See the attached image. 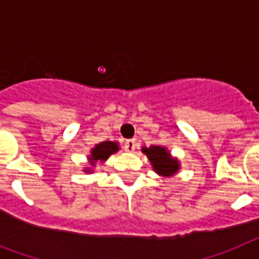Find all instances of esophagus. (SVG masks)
<instances>
[{
  "label": "esophagus",
  "instance_id": "34e87169",
  "mask_svg": "<svg viewBox=\"0 0 259 259\" xmlns=\"http://www.w3.org/2000/svg\"><path fill=\"white\" fill-rule=\"evenodd\" d=\"M137 148V142L136 139H127L125 142V151L127 152H134Z\"/></svg>",
  "mask_w": 259,
  "mask_h": 259
}]
</instances>
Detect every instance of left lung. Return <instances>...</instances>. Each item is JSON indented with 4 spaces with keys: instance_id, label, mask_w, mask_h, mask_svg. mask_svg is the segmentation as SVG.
<instances>
[{
    "instance_id": "obj_1",
    "label": "left lung",
    "mask_w": 259,
    "mask_h": 259,
    "mask_svg": "<svg viewBox=\"0 0 259 259\" xmlns=\"http://www.w3.org/2000/svg\"><path fill=\"white\" fill-rule=\"evenodd\" d=\"M142 152L148 157V160L151 163L152 169L163 177H170L177 175L181 168L179 159L172 156L167 147L160 145H152L150 147L143 146Z\"/></svg>"
}]
</instances>
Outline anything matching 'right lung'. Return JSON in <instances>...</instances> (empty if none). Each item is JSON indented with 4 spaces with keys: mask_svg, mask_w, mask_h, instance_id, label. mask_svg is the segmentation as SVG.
<instances>
[{
    "mask_svg": "<svg viewBox=\"0 0 259 259\" xmlns=\"http://www.w3.org/2000/svg\"><path fill=\"white\" fill-rule=\"evenodd\" d=\"M120 150V145L116 141H104V142H100L98 145H95L91 148L90 155L87 156V160H89V167L83 168V172L84 173H92L96 167V163H104L108 160V157L111 155L116 154L117 151Z\"/></svg>",
    "mask_w": 259,
    "mask_h": 259,
    "instance_id": "right-lung-1",
    "label": "right lung"
}]
</instances>
